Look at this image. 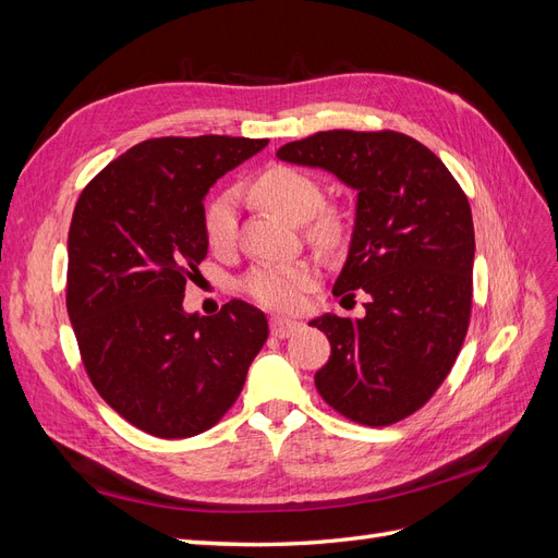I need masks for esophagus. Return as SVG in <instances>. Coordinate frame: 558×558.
I'll return each mask as SVG.
<instances>
[{"label":"esophagus","instance_id":"1","mask_svg":"<svg viewBox=\"0 0 558 558\" xmlns=\"http://www.w3.org/2000/svg\"><path fill=\"white\" fill-rule=\"evenodd\" d=\"M302 328L300 320L295 318H283V316H275L272 320H269V330H272L275 337H291L293 332H298Z\"/></svg>","mask_w":558,"mask_h":558}]
</instances>
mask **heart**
Returning a JSON list of instances; mask_svg holds the SVG:
<instances>
[{
	"label": "heart",
	"mask_w": 558,
	"mask_h": 558,
	"mask_svg": "<svg viewBox=\"0 0 558 558\" xmlns=\"http://www.w3.org/2000/svg\"><path fill=\"white\" fill-rule=\"evenodd\" d=\"M251 191L263 207L281 214L293 223L310 221L320 207V199H324L318 183L310 174L286 165L269 167L253 181ZM205 232L214 248H226L232 244L234 232H238V195L232 191L218 193L209 202L205 214ZM310 234L320 248H332L335 244H340L344 234L342 218L335 211H320L314 216ZM314 281L316 269L310 263H272L251 269L244 279V291L267 310L295 312L302 307Z\"/></svg>",
	"instance_id": "b5f03b06"
}]
</instances>
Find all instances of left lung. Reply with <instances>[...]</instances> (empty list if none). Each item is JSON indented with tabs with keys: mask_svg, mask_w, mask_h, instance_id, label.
<instances>
[{
	"mask_svg": "<svg viewBox=\"0 0 558 558\" xmlns=\"http://www.w3.org/2000/svg\"><path fill=\"white\" fill-rule=\"evenodd\" d=\"M277 158L318 167L356 191V218L335 295L365 291L363 318L320 314L328 363L314 375L332 410L365 426L410 416L437 391L470 324L475 228L445 162L408 134L330 130Z\"/></svg>",
	"mask_w": 558,
	"mask_h": 558,
	"instance_id": "obj_1",
	"label": "left lung"
}]
</instances>
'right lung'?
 I'll use <instances>...</instances> for the list:
<instances>
[{"instance_id": "add662e5", "label": "right lung", "mask_w": 558, "mask_h": 558, "mask_svg": "<svg viewBox=\"0 0 558 558\" xmlns=\"http://www.w3.org/2000/svg\"><path fill=\"white\" fill-rule=\"evenodd\" d=\"M267 140L160 137L125 150L81 193L66 240V312L97 393L165 440L205 433L238 400L267 340L242 300L183 310L209 240L205 197Z\"/></svg>"}]
</instances>
